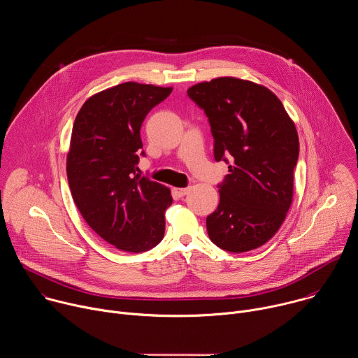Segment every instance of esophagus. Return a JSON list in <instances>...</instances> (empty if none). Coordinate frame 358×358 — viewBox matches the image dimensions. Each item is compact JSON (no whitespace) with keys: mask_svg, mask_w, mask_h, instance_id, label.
I'll list each match as a JSON object with an SVG mask.
<instances>
[{"mask_svg":"<svg viewBox=\"0 0 358 358\" xmlns=\"http://www.w3.org/2000/svg\"><path fill=\"white\" fill-rule=\"evenodd\" d=\"M188 191H189V188H188V187H185V188H174V189H173V192H174L178 198H181V196L187 195V194H188Z\"/></svg>","mask_w":358,"mask_h":358,"instance_id":"esophagus-1","label":"esophagus"}]
</instances>
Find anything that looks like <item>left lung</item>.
<instances>
[{"mask_svg": "<svg viewBox=\"0 0 358 358\" xmlns=\"http://www.w3.org/2000/svg\"><path fill=\"white\" fill-rule=\"evenodd\" d=\"M187 93L208 117L215 162L229 164L218 184V208L207 217L210 239L228 252L257 249L290 208L299 157L294 123L275 93L249 80L217 78Z\"/></svg>", "mask_w": 358, "mask_h": 358, "instance_id": "obj_1", "label": "left lung"}]
</instances>
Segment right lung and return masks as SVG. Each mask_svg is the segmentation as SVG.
Masks as SVG:
<instances>
[{
    "instance_id": "add662e5",
    "label": "right lung",
    "mask_w": 358,
    "mask_h": 358,
    "mask_svg": "<svg viewBox=\"0 0 358 358\" xmlns=\"http://www.w3.org/2000/svg\"><path fill=\"white\" fill-rule=\"evenodd\" d=\"M171 87L126 82L89 97L71 136L66 173L72 198L87 225L126 252L159 245L166 229L170 189L137 174L145 156L140 137L148 112Z\"/></svg>"
}]
</instances>
